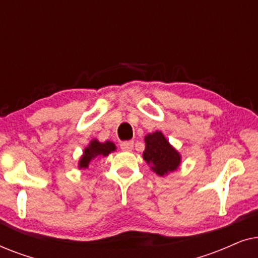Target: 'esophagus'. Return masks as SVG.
<instances>
[{
	"mask_svg": "<svg viewBox=\"0 0 258 258\" xmlns=\"http://www.w3.org/2000/svg\"><path fill=\"white\" fill-rule=\"evenodd\" d=\"M133 148H134L133 141H125V142L121 143V149L123 151H132Z\"/></svg>",
	"mask_w": 258,
	"mask_h": 258,
	"instance_id": "1",
	"label": "esophagus"
}]
</instances>
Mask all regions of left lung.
<instances>
[{
  "label": "left lung",
  "mask_w": 258,
  "mask_h": 258,
  "mask_svg": "<svg viewBox=\"0 0 258 258\" xmlns=\"http://www.w3.org/2000/svg\"><path fill=\"white\" fill-rule=\"evenodd\" d=\"M146 149L143 151V160L156 175L164 177L170 172L177 170L182 162V156L169 143L162 132L148 134L144 136Z\"/></svg>",
  "instance_id": "8db88e82"
}]
</instances>
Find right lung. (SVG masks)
<instances>
[{"label":"right lung","mask_w":258,"mask_h":258,"mask_svg":"<svg viewBox=\"0 0 258 258\" xmlns=\"http://www.w3.org/2000/svg\"><path fill=\"white\" fill-rule=\"evenodd\" d=\"M115 150L116 146L111 141L100 142L97 139H93L83 149V154L79 161V169H88L95 158L107 157L109 154L114 153Z\"/></svg>","instance_id":"obj_1"}]
</instances>
